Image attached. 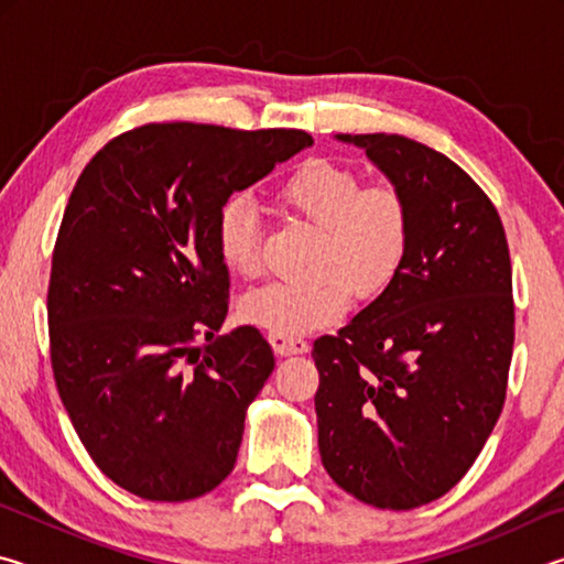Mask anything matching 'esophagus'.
Wrapping results in <instances>:
<instances>
[{
  "instance_id": "1",
  "label": "esophagus",
  "mask_w": 564,
  "mask_h": 564,
  "mask_svg": "<svg viewBox=\"0 0 564 564\" xmlns=\"http://www.w3.org/2000/svg\"><path fill=\"white\" fill-rule=\"evenodd\" d=\"M269 340L279 356H295V352L308 350V343H305L303 338L283 336V333H269Z\"/></svg>"
}]
</instances>
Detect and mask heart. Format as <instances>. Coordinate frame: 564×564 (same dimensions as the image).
<instances>
[{"instance_id": "b5f03b06", "label": "heart", "mask_w": 564, "mask_h": 564, "mask_svg": "<svg viewBox=\"0 0 564 564\" xmlns=\"http://www.w3.org/2000/svg\"><path fill=\"white\" fill-rule=\"evenodd\" d=\"M273 202L283 214L318 228L313 283H271L243 295L246 323L283 336L326 328L350 308L352 295L373 301L398 279L410 248V204L390 181L362 184L356 169L326 156L301 161ZM214 246L228 271L243 279L261 273V238L253 208L228 196L216 214Z\"/></svg>"}]
</instances>
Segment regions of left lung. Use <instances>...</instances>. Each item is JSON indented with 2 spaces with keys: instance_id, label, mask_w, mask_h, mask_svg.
I'll use <instances>...</instances> for the list:
<instances>
[{
  "instance_id": "1",
  "label": "left lung",
  "mask_w": 564,
  "mask_h": 564,
  "mask_svg": "<svg viewBox=\"0 0 564 564\" xmlns=\"http://www.w3.org/2000/svg\"><path fill=\"white\" fill-rule=\"evenodd\" d=\"M403 188L408 259L390 289L313 343L318 451L343 490L383 510L445 495L508 395L512 265L488 194L441 151L398 133H340Z\"/></svg>"
}]
</instances>
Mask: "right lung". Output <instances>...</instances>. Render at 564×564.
Masks as SVG:
<instances>
[{
	"label": "right lung",
	"instance_id": "1",
	"mask_svg": "<svg viewBox=\"0 0 564 564\" xmlns=\"http://www.w3.org/2000/svg\"><path fill=\"white\" fill-rule=\"evenodd\" d=\"M308 144L301 129L141 123L84 166L52 253L50 356L76 435L119 488L184 502L234 470L275 360L259 328L216 336V214Z\"/></svg>",
	"mask_w": 564,
	"mask_h": 564
}]
</instances>
